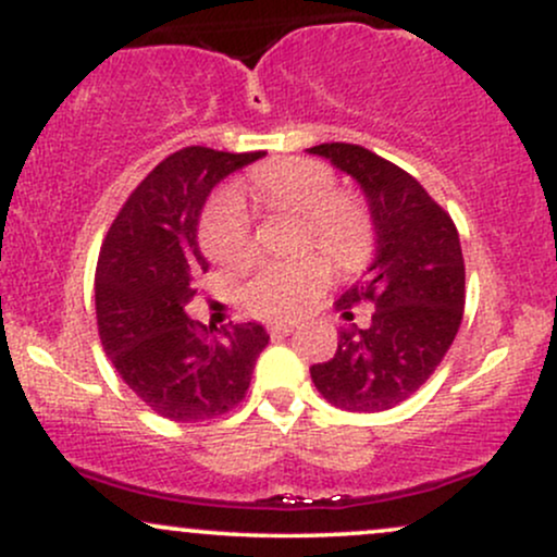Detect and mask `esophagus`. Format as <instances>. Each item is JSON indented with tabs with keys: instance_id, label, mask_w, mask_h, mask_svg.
<instances>
[{
	"instance_id": "34e87169",
	"label": "esophagus",
	"mask_w": 557,
	"mask_h": 557,
	"mask_svg": "<svg viewBox=\"0 0 557 557\" xmlns=\"http://www.w3.org/2000/svg\"><path fill=\"white\" fill-rule=\"evenodd\" d=\"M293 330H296V324H293V322H280V324H270V335H272V337H280V335H290Z\"/></svg>"
}]
</instances>
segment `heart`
Segmentation results:
<instances>
[{
	"label": "heart",
	"mask_w": 557,
	"mask_h": 557,
	"mask_svg": "<svg viewBox=\"0 0 557 557\" xmlns=\"http://www.w3.org/2000/svg\"><path fill=\"white\" fill-rule=\"evenodd\" d=\"M240 188L261 207L296 214L306 222V246H319L343 270H354L372 246V222L356 196L337 190L335 175L309 159L261 164ZM201 246L222 267H240L253 257L251 216L238 194H220L201 220ZM330 283V261L306 257L270 261L243 287V304L257 317L293 319L314 304Z\"/></svg>",
	"instance_id": "heart-1"
}]
</instances>
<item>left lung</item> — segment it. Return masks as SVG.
<instances>
[{"mask_svg": "<svg viewBox=\"0 0 557 557\" xmlns=\"http://www.w3.org/2000/svg\"><path fill=\"white\" fill-rule=\"evenodd\" d=\"M309 154L330 159L361 185L372 212L376 253L335 309L372 306L369 327L337 332L330 361L311 367L324 400L343 411H387L411 398L445 359L461 327L466 270L450 214L398 164L356 144H319Z\"/></svg>", "mask_w": 557, "mask_h": 557, "instance_id": "left-lung-1", "label": "left lung"}]
</instances>
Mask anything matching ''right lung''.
Returning a JSON list of instances; mask_svg holds the SVG:
<instances>
[{"mask_svg":"<svg viewBox=\"0 0 557 557\" xmlns=\"http://www.w3.org/2000/svg\"><path fill=\"white\" fill-rule=\"evenodd\" d=\"M264 157L188 146L159 162L114 216L96 261V324L104 354L151 411L207 421L246 398L270 343L257 322L216 330L185 306L209 270L196 240L198 216L222 177Z\"/></svg>","mask_w":557,"mask_h":557,"instance_id":"right-lung-1","label":"right lung"}]
</instances>
